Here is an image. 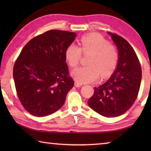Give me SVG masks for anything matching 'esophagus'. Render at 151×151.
<instances>
[{"label":"esophagus","mask_w":151,"mask_h":151,"mask_svg":"<svg viewBox=\"0 0 151 151\" xmlns=\"http://www.w3.org/2000/svg\"><path fill=\"white\" fill-rule=\"evenodd\" d=\"M75 86H76V87H81V86H82V84H81L80 83H78V82H77V81H75Z\"/></svg>","instance_id":"1"}]
</instances>
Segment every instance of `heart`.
Segmentation results:
<instances>
[{
  "instance_id": "heart-1",
  "label": "heart",
  "mask_w": 151,
  "mask_h": 151,
  "mask_svg": "<svg viewBox=\"0 0 151 151\" xmlns=\"http://www.w3.org/2000/svg\"><path fill=\"white\" fill-rule=\"evenodd\" d=\"M81 48L70 44L66 48L65 58L69 65L76 68L80 63L82 52L85 55H90L87 60L88 66L77 68L73 72L75 80L82 83H90L109 77L116 69L119 61V52L114 45L99 34L84 36L80 40Z\"/></svg>"
}]
</instances>
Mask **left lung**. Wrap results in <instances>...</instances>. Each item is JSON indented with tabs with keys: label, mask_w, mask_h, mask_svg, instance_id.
<instances>
[{
	"label": "left lung",
	"mask_w": 151,
	"mask_h": 151,
	"mask_svg": "<svg viewBox=\"0 0 151 151\" xmlns=\"http://www.w3.org/2000/svg\"><path fill=\"white\" fill-rule=\"evenodd\" d=\"M118 48L114 73L103 85L94 87L88 104L101 115L115 117L126 112L137 98L142 78L139 58L131 45L121 36L109 32Z\"/></svg>",
	"instance_id": "left-lung-1"
}]
</instances>
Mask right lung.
<instances>
[{"instance_id":"add662e5","label":"right lung","mask_w":151,"mask_h":151,"mask_svg":"<svg viewBox=\"0 0 151 151\" xmlns=\"http://www.w3.org/2000/svg\"><path fill=\"white\" fill-rule=\"evenodd\" d=\"M76 36L66 30H48L28 42L15 61L13 78L17 95L32 115H49L65 103L74 86L65 51Z\"/></svg>"}]
</instances>
